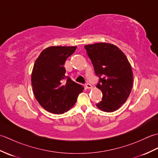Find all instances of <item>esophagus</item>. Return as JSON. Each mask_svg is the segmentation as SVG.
<instances>
[{"mask_svg": "<svg viewBox=\"0 0 158 158\" xmlns=\"http://www.w3.org/2000/svg\"><path fill=\"white\" fill-rule=\"evenodd\" d=\"M92 88V85L90 83H86L85 84V88L86 89H91Z\"/></svg>", "mask_w": 158, "mask_h": 158, "instance_id": "34e87169", "label": "esophagus"}]
</instances>
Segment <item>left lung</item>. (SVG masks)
<instances>
[{
	"instance_id": "8db88e82",
	"label": "left lung",
	"mask_w": 158,
	"mask_h": 158,
	"mask_svg": "<svg viewBox=\"0 0 158 158\" xmlns=\"http://www.w3.org/2000/svg\"><path fill=\"white\" fill-rule=\"evenodd\" d=\"M96 75L99 77L96 88L102 92V101L96 106L106 112L118 109L130 96L133 73L126 55L119 48L107 43L85 45Z\"/></svg>"
}]
</instances>
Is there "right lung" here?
Returning a JSON list of instances; mask_svg holds the SVG:
<instances>
[{"label":"right lung","mask_w":158,"mask_h":158,"mask_svg":"<svg viewBox=\"0 0 158 158\" xmlns=\"http://www.w3.org/2000/svg\"><path fill=\"white\" fill-rule=\"evenodd\" d=\"M76 48V46L49 47L43 50L35 62L31 75L33 93L40 105L48 112H67L84 89L65 75L64 64Z\"/></svg>","instance_id":"right-lung-1"}]
</instances>
